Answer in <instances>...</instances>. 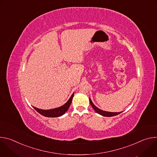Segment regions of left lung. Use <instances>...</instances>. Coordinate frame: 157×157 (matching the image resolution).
Here are the masks:
<instances>
[{
	"instance_id": "left-lung-1",
	"label": "left lung",
	"mask_w": 157,
	"mask_h": 157,
	"mask_svg": "<svg viewBox=\"0 0 157 157\" xmlns=\"http://www.w3.org/2000/svg\"><path fill=\"white\" fill-rule=\"evenodd\" d=\"M89 101H90V104L91 105V106L93 107V108L94 109V110L96 112V113L102 116H104V117H113V116H117L119 114H121L122 112H120V113H112V112H107V111H104V110H102L100 109H99L98 107H97L94 104L93 102H92V101L91 100L90 98H89Z\"/></svg>"
}]
</instances>
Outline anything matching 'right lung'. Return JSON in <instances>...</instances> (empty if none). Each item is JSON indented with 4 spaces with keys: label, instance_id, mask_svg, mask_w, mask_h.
<instances>
[{
    "label": "right lung",
    "instance_id": "obj_1",
    "mask_svg": "<svg viewBox=\"0 0 157 157\" xmlns=\"http://www.w3.org/2000/svg\"><path fill=\"white\" fill-rule=\"evenodd\" d=\"M74 96V93L69 99V100L67 101L64 105H63L61 107L52 109H48V110H43L41 109L36 108L35 107H33L38 112L39 114L41 115L44 116V117H58L63 116L66 112L68 110L71 103L72 102L73 98Z\"/></svg>",
    "mask_w": 157,
    "mask_h": 157
}]
</instances>
